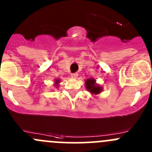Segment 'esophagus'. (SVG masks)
Segmentation results:
<instances>
[{
    "label": "esophagus",
    "instance_id": "1",
    "mask_svg": "<svg viewBox=\"0 0 152 152\" xmlns=\"http://www.w3.org/2000/svg\"><path fill=\"white\" fill-rule=\"evenodd\" d=\"M71 77L73 78V79H76V78L78 77V73H71Z\"/></svg>",
    "mask_w": 152,
    "mask_h": 152
}]
</instances>
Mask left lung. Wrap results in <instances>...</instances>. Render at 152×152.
Returning a JSON list of instances; mask_svg holds the SVG:
<instances>
[{"mask_svg":"<svg viewBox=\"0 0 152 152\" xmlns=\"http://www.w3.org/2000/svg\"><path fill=\"white\" fill-rule=\"evenodd\" d=\"M85 87L89 93L92 95H98L103 91V87L96 83V80L93 78H90L85 80Z\"/></svg>","mask_w":152,"mask_h":152,"instance_id":"1","label":"left lung"}]
</instances>
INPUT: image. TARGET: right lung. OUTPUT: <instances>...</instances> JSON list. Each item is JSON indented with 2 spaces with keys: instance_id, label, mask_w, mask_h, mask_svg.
<instances>
[{
  "instance_id": "obj_1",
  "label": "right lung",
  "mask_w": 152,
  "mask_h": 152,
  "mask_svg": "<svg viewBox=\"0 0 152 152\" xmlns=\"http://www.w3.org/2000/svg\"><path fill=\"white\" fill-rule=\"evenodd\" d=\"M60 83V79H54V86L56 88H58V87H59V84Z\"/></svg>"
}]
</instances>
